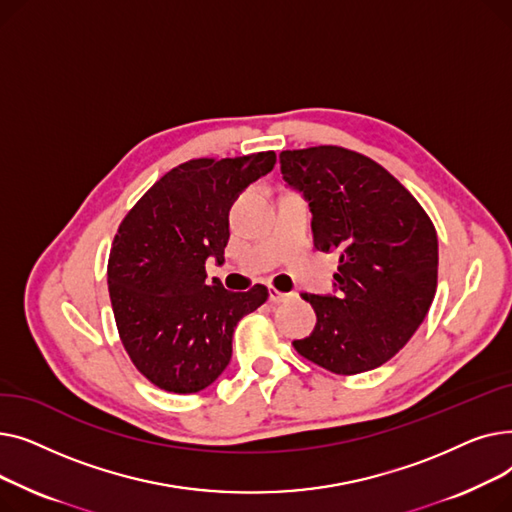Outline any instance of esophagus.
Here are the masks:
<instances>
[{"label": "esophagus", "mask_w": 512, "mask_h": 512, "mask_svg": "<svg viewBox=\"0 0 512 512\" xmlns=\"http://www.w3.org/2000/svg\"><path fill=\"white\" fill-rule=\"evenodd\" d=\"M267 292H270V303H284L286 299H290L288 292H282V290H278L274 286L267 288Z\"/></svg>", "instance_id": "obj_1"}]
</instances>
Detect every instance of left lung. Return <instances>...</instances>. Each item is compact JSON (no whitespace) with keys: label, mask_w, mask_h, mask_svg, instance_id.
I'll return each mask as SVG.
<instances>
[{"label":"left lung","mask_w":512,"mask_h":512,"mask_svg":"<svg viewBox=\"0 0 512 512\" xmlns=\"http://www.w3.org/2000/svg\"><path fill=\"white\" fill-rule=\"evenodd\" d=\"M284 180L303 191L315 247L338 251V294L303 292L317 324L292 346L338 375L384 365L434 301L438 236L419 201L371 157L338 145L280 153Z\"/></svg>","instance_id":"left-lung-1"}]
</instances>
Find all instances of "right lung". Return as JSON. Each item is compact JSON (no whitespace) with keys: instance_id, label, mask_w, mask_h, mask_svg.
I'll return each mask as SVG.
<instances>
[{"instance_id":"add662e5","label":"right lung","mask_w":512,"mask_h":512,"mask_svg":"<svg viewBox=\"0 0 512 512\" xmlns=\"http://www.w3.org/2000/svg\"><path fill=\"white\" fill-rule=\"evenodd\" d=\"M274 166V151L188 159L122 220L107 290L124 351L153 386L193 394L213 384L230 363L236 324L270 297L261 284L230 292L207 282L205 261H224L232 201Z\"/></svg>"}]
</instances>
